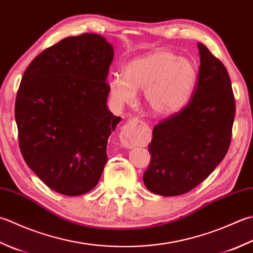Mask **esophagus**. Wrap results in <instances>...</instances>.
Listing matches in <instances>:
<instances>
[{
  "mask_svg": "<svg viewBox=\"0 0 253 253\" xmlns=\"http://www.w3.org/2000/svg\"><path fill=\"white\" fill-rule=\"evenodd\" d=\"M139 121L137 118H131L125 125L123 126L122 131L120 133V140L123 147L125 148H133L139 143Z\"/></svg>",
  "mask_w": 253,
  "mask_h": 253,
  "instance_id": "esophagus-1",
  "label": "esophagus"
}]
</instances>
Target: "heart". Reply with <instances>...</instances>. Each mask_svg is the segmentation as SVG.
<instances>
[{
  "mask_svg": "<svg viewBox=\"0 0 253 253\" xmlns=\"http://www.w3.org/2000/svg\"><path fill=\"white\" fill-rule=\"evenodd\" d=\"M197 70L189 59L170 51H156L133 59L124 68V78L110 80V93L118 104L131 103L143 90L147 107L158 116H170L189 102Z\"/></svg>",
  "mask_w": 253,
  "mask_h": 253,
  "instance_id": "heart-1",
  "label": "heart"
}]
</instances>
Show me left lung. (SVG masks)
Here are the masks:
<instances>
[{"instance_id": "8db88e82", "label": "left lung", "mask_w": 253, "mask_h": 253, "mask_svg": "<svg viewBox=\"0 0 253 253\" xmlns=\"http://www.w3.org/2000/svg\"><path fill=\"white\" fill-rule=\"evenodd\" d=\"M201 66L191 101L157 124L143 174L148 190L176 196L194 189L224 159L236 113L228 71L205 44L197 43Z\"/></svg>"}]
</instances>
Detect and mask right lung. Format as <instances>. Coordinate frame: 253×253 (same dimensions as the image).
<instances>
[{
    "mask_svg": "<svg viewBox=\"0 0 253 253\" xmlns=\"http://www.w3.org/2000/svg\"><path fill=\"white\" fill-rule=\"evenodd\" d=\"M114 48L96 34L67 37L25 70L15 102L19 149L27 166L60 194L95 187L106 146L121 122L108 111Z\"/></svg>",
    "mask_w": 253,
    "mask_h": 253,
    "instance_id": "1",
    "label": "right lung"
}]
</instances>
